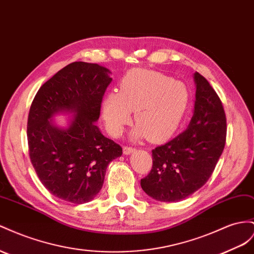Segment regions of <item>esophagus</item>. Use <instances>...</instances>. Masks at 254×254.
Instances as JSON below:
<instances>
[{"label": "esophagus", "instance_id": "34e87169", "mask_svg": "<svg viewBox=\"0 0 254 254\" xmlns=\"http://www.w3.org/2000/svg\"><path fill=\"white\" fill-rule=\"evenodd\" d=\"M135 150V147H132V146H128V145H125L124 146V154L125 155H129V154H131V153H133Z\"/></svg>", "mask_w": 254, "mask_h": 254}]
</instances>
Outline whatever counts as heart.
<instances>
[{
	"instance_id": "heart-1",
	"label": "heart",
	"mask_w": 254,
	"mask_h": 254,
	"mask_svg": "<svg viewBox=\"0 0 254 254\" xmlns=\"http://www.w3.org/2000/svg\"><path fill=\"white\" fill-rule=\"evenodd\" d=\"M188 92L183 83L159 72L133 69L122 79L120 92L107 96L104 116L110 132L118 136L131 121L138 127L134 136L159 139L180 124L188 105Z\"/></svg>"
}]
</instances>
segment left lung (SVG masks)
Listing matches in <instances>:
<instances>
[{
	"instance_id": "8db88e82",
	"label": "left lung",
	"mask_w": 254,
	"mask_h": 254,
	"mask_svg": "<svg viewBox=\"0 0 254 254\" xmlns=\"http://www.w3.org/2000/svg\"><path fill=\"white\" fill-rule=\"evenodd\" d=\"M194 113L188 127L152 150L153 167L141 187L157 201L177 202L194 193L211 176L227 140L222 101L198 72Z\"/></svg>"
}]
</instances>
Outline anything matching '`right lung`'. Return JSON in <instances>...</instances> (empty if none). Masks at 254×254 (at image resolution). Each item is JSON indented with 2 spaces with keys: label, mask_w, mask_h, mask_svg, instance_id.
I'll return each mask as SVG.
<instances>
[{
  "label": "right lung",
  "mask_w": 254,
  "mask_h": 254,
  "mask_svg": "<svg viewBox=\"0 0 254 254\" xmlns=\"http://www.w3.org/2000/svg\"><path fill=\"white\" fill-rule=\"evenodd\" d=\"M107 68L73 62L38 90L27 118L30 159L50 193L74 204L92 201L105 181L108 164L122 156L120 144L106 138L95 122L112 79ZM61 111L75 113L70 127L49 120Z\"/></svg>",
  "instance_id": "1"
}]
</instances>
